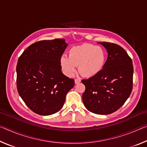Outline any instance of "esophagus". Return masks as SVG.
I'll use <instances>...</instances> for the list:
<instances>
[{"label":"esophagus","instance_id":"1","mask_svg":"<svg viewBox=\"0 0 147 147\" xmlns=\"http://www.w3.org/2000/svg\"><path fill=\"white\" fill-rule=\"evenodd\" d=\"M80 82H81L80 79H79V78H76L75 80H74V82H75V84H78Z\"/></svg>","mask_w":147,"mask_h":147}]
</instances>
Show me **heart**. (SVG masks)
I'll return each mask as SVG.
<instances>
[{"instance_id":"1","label":"heart","mask_w":147,"mask_h":147,"mask_svg":"<svg viewBox=\"0 0 147 147\" xmlns=\"http://www.w3.org/2000/svg\"><path fill=\"white\" fill-rule=\"evenodd\" d=\"M106 53L101 47L84 43L71 47L69 56H61L60 65L65 74L71 76L76 73V67L83 76L91 77L97 74L104 67Z\"/></svg>"}]
</instances>
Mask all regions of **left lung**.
<instances>
[{"label":"left lung","mask_w":147,"mask_h":147,"mask_svg":"<svg viewBox=\"0 0 147 147\" xmlns=\"http://www.w3.org/2000/svg\"><path fill=\"white\" fill-rule=\"evenodd\" d=\"M108 52L102 69L88 80H82L86 90L84 106L92 113L108 115L115 112L130 96L133 87L132 60L118 45L102 42Z\"/></svg>","instance_id":"1"}]
</instances>
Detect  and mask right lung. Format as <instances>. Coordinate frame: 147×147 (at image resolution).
Masks as SVG:
<instances>
[{
  "label": "right lung",
  "instance_id": "1",
  "mask_svg": "<svg viewBox=\"0 0 147 147\" xmlns=\"http://www.w3.org/2000/svg\"><path fill=\"white\" fill-rule=\"evenodd\" d=\"M67 47L63 39L39 41L30 45L18 59L17 91L34 113L49 115L58 112L74 86V79L61 71L60 58Z\"/></svg>",
  "mask_w": 147,
  "mask_h": 147
}]
</instances>
